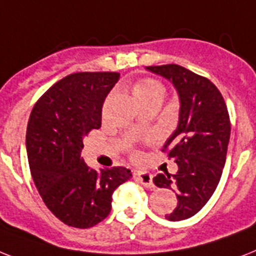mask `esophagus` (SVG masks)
Wrapping results in <instances>:
<instances>
[{
  "label": "esophagus",
  "mask_w": 256,
  "mask_h": 256,
  "mask_svg": "<svg viewBox=\"0 0 256 256\" xmlns=\"http://www.w3.org/2000/svg\"><path fill=\"white\" fill-rule=\"evenodd\" d=\"M135 178L138 180L142 186H144L146 188H154V182H152V175L148 174V172H136L135 174Z\"/></svg>",
  "instance_id": "obj_1"
}]
</instances>
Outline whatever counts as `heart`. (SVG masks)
I'll return each instance as SVG.
<instances>
[{
  "instance_id": "heart-1",
  "label": "heart",
  "mask_w": 256,
  "mask_h": 256,
  "mask_svg": "<svg viewBox=\"0 0 256 256\" xmlns=\"http://www.w3.org/2000/svg\"><path fill=\"white\" fill-rule=\"evenodd\" d=\"M132 96L142 106L152 100H162L164 96V86L155 78H144L136 81L132 86Z\"/></svg>"
}]
</instances>
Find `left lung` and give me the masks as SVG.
Segmentation results:
<instances>
[{"label": "left lung", "mask_w": 256, "mask_h": 256, "mask_svg": "<svg viewBox=\"0 0 256 256\" xmlns=\"http://www.w3.org/2000/svg\"><path fill=\"white\" fill-rule=\"evenodd\" d=\"M147 70L171 81L180 98L178 128L162 150L175 159L178 170L175 175L159 174L154 182L178 193V206L167 220L182 221L202 209L220 182L230 139L229 112L209 78L178 64Z\"/></svg>", "instance_id": "obj_1"}]
</instances>
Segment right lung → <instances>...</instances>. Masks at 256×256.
I'll return each instance as SVG.
<instances>
[{"mask_svg":"<svg viewBox=\"0 0 256 256\" xmlns=\"http://www.w3.org/2000/svg\"><path fill=\"white\" fill-rule=\"evenodd\" d=\"M117 72H78L58 81L36 101L27 124L31 176L42 200L66 225L88 229L104 221L113 192L130 170H93L82 160L85 135L101 128L108 93Z\"/></svg>","mask_w":256,"mask_h":256,"instance_id":"right-lung-1","label":"right lung"}]
</instances>
